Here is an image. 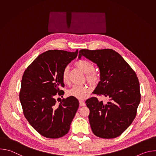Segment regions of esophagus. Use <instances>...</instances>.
Segmentation results:
<instances>
[{
  "mask_svg": "<svg viewBox=\"0 0 156 156\" xmlns=\"http://www.w3.org/2000/svg\"><path fill=\"white\" fill-rule=\"evenodd\" d=\"M80 106H84L86 104H85V102L82 101H80Z\"/></svg>",
  "mask_w": 156,
  "mask_h": 156,
  "instance_id": "esophagus-1",
  "label": "esophagus"
}]
</instances>
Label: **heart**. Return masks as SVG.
Masks as SVG:
<instances>
[{"instance_id": "b5f03b06", "label": "heart", "mask_w": 156, "mask_h": 156, "mask_svg": "<svg viewBox=\"0 0 156 156\" xmlns=\"http://www.w3.org/2000/svg\"><path fill=\"white\" fill-rule=\"evenodd\" d=\"M75 65L82 70L86 74V80L92 85H94L99 81V75L94 71V66L93 63L87 60H77L75 63ZM69 67L66 66L63 68L62 72V78L63 83H66L69 81ZM89 91L86 84H75L73 85L67 92V94L70 96L74 97L79 99H84Z\"/></svg>"}]
</instances>
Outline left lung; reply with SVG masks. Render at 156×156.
Segmentation results:
<instances>
[{
  "label": "left lung",
  "mask_w": 156,
  "mask_h": 156,
  "mask_svg": "<svg viewBox=\"0 0 156 156\" xmlns=\"http://www.w3.org/2000/svg\"><path fill=\"white\" fill-rule=\"evenodd\" d=\"M84 56L95 63L100 70V80L93 93L109 98L107 104L93 97L86 101L90 109L89 121L94 134L102 138H115L134 120L141 101L136 74L123 58L110 49H81Z\"/></svg>",
  "instance_id": "1"
}]
</instances>
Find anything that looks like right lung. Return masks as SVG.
Listing matches in <instances>:
<instances>
[{
    "label": "right lung",
    "mask_w": 156,
    "mask_h": 156,
    "mask_svg": "<svg viewBox=\"0 0 156 156\" xmlns=\"http://www.w3.org/2000/svg\"><path fill=\"white\" fill-rule=\"evenodd\" d=\"M70 52L49 50L44 52L25 70L21 80L20 101L23 114L40 135L48 138H59L67 134L79 107L72 96L57 104V95L62 96L64 87L62 72L65 66L78 55Z\"/></svg>",
    "instance_id": "1"
}]
</instances>
